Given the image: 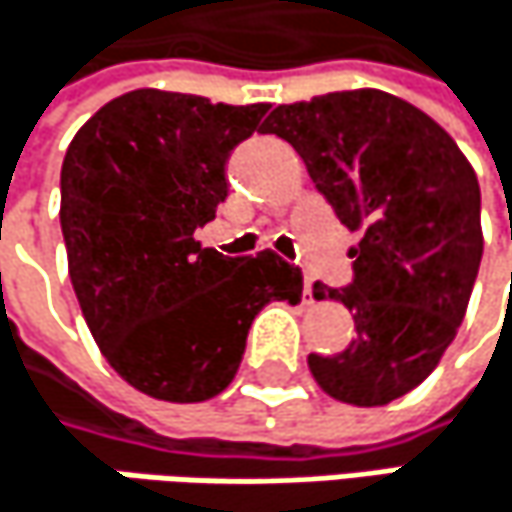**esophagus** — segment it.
Wrapping results in <instances>:
<instances>
[{"label": "esophagus", "mask_w": 512, "mask_h": 512, "mask_svg": "<svg viewBox=\"0 0 512 512\" xmlns=\"http://www.w3.org/2000/svg\"><path fill=\"white\" fill-rule=\"evenodd\" d=\"M312 283H315L312 277H306V280H303V297H306L309 303H312Z\"/></svg>", "instance_id": "1"}]
</instances>
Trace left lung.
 Here are the masks:
<instances>
[{
    "mask_svg": "<svg viewBox=\"0 0 512 512\" xmlns=\"http://www.w3.org/2000/svg\"><path fill=\"white\" fill-rule=\"evenodd\" d=\"M265 132L362 232L351 286H312L315 300L351 309L356 339L309 353V371L342 404L383 407L416 389L463 324L483 256L478 176L436 120L374 88L277 105Z\"/></svg>",
    "mask_w": 512,
    "mask_h": 512,
    "instance_id": "1",
    "label": "left lung"
}]
</instances>
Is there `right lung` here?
<instances>
[{
	"label": "right lung",
	"mask_w": 512,
	"mask_h": 512,
	"mask_svg": "<svg viewBox=\"0 0 512 512\" xmlns=\"http://www.w3.org/2000/svg\"><path fill=\"white\" fill-rule=\"evenodd\" d=\"M268 105L141 88L105 102L61 164L70 283L108 365L138 392L197 404L232 383L271 300L300 303L277 253L229 259L194 241L226 200V159Z\"/></svg>",
	"instance_id": "obj_1"
}]
</instances>
